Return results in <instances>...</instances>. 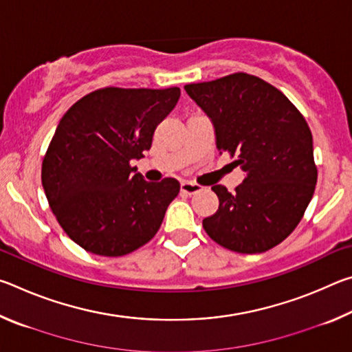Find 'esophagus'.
Here are the masks:
<instances>
[{
    "instance_id": "obj_1",
    "label": "esophagus",
    "mask_w": 352,
    "mask_h": 352,
    "mask_svg": "<svg viewBox=\"0 0 352 352\" xmlns=\"http://www.w3.org/2000/svg\"><path fill=\"white\" fill-rule=\"evenodd\" d=\"M180 189H182V192L192 195L195 192H200L201 186H200V184H197V183H194V182H182Z\"/></svg>"
}]
</instances>
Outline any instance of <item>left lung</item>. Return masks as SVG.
<instances>
[{
	"label": "left lung",
	"instance_id": "left-lung-1",
	"mask_svg": "<svg viewBox=\"0 0 352 352\" xmlns=\"http://www.w3.org/2000/svg\"><path fill=\"white\" fill-rule=\"evenodd\" d=\"M184 90L211 118L220 152L243 172L236 192L211 188L219 210L204 219L214 242L237 253H264L296 228L317 184L312 133L300 110L247 73L189 83Z\"/></svg>",
	"mask_w": 352,
	"mask_h": 352
}]
</instances>
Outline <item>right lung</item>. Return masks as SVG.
<instances>
[{"label":"right lung","mask_w":352,"mask_h":352,"mask_svg":"<svg viewBox=\"0 0 352 352\" xmlns=\"http://www.w3.org/2000/svg\"><path fill=\"white\" fill-rule=\"evenodd\" d=\"M178 98L177 87H107L77 100L60 119L41 184L57 222L83 250L116 258L157 234L180 183L146 182L130 162L144 157Z\"/></svg>","instance_id":"right-lung-1"}]
</instances>
